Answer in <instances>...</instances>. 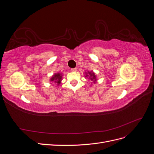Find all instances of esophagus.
<instances>
[{
  "label": "esophagus",
  "mask_w": 154,
  "mask_h": 154,
  "mask_svg": "<svg viewBox=\"0 0 154 154\" xmlns=\"http://www.w3.org/2000/svg\"><path fill=\"white\" fill-rule=\"evenodd\" d=\"M71 71L72 72H76V71H77V69H76V68H72V69H71Z\"/></svg>",
  "instance_id": "obj_1"
}]
</instances>
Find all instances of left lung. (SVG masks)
Masks as SVG:
<instances>
[{
  "label": "left lung",
  "mask_w": 154,
  "mask_h": 154,
  "mask_svg": "<svg viewBox=\"0 0 154 154\" xmlns=\"http://www.w3.org/2000/svg\"><path fill=\"white\" fill-rule=\"evenodd\" d=\"M86 76L85 77L89 76V79L92 81H94V83H95L96 82V76L95 75V73L92 71H88V72L85 73Z\"/></svg>",
  "instance_id": "left-lung-1"
}]
</instances>
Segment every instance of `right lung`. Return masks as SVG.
Listing matches in <instances>:
<instances>
[{
  "instance_id": "right-lung-1",
  "label": "right lung",
  "mask_w": 154,
  "mask_h": 154,
  "mask_svg": "<svg viewBox=\"0 0 154 154\" xmlns=\"http://www.w3.org/2000/svg\"><path fill=\"white\" fill-rule=\"evenodd\" d=\"M62 78V74L61 73H59V72L55 73L54 75L51 77L50 81L53 82L55 83H57L58 85H59L60 83H61Z\"/></svg>"
}]
</instances>
